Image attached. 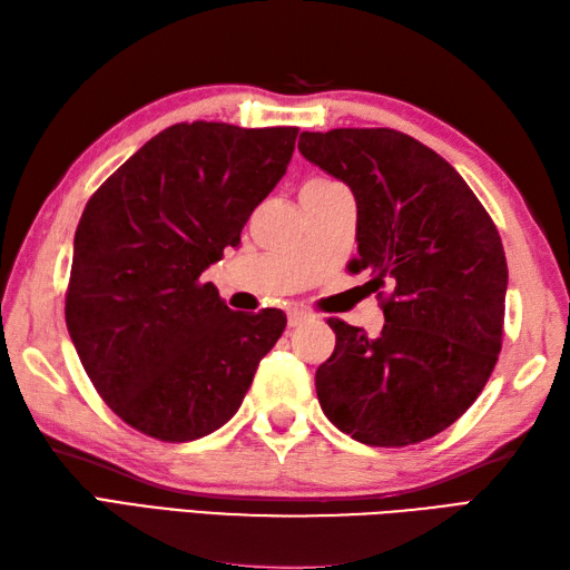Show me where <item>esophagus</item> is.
Listing matches in <instances>:
<instances>
[{"label":"esophagus","instance_id":"34e87169","mask_svg":"<svg viewBox=\"0 0 570 570\" xmlns=\"http://www.w3.org/2000/svg\"><path fill=\"white\" fill-rule=\"evenodd\" d=\"M306 321H308V313H303V311H291L288 313V327H298Z\"/></svg>","mask_w":570,"mask_h":570}]
</instances>
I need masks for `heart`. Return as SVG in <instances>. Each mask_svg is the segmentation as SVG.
Returning <instances> with one entry per match:
<instances>
[{"label": "heart", "mask_w": 570, "mask_h": 570, "mask_svg": "<svg viewBox=\"0 0 570 570\" xmlns=\"http://www.w3.org/2000/svg\"><path fill=\"white\" fill-rule=\"evenodd\" d=\"M330 179H323V177H315V179H308L306 184H303V189H306V187H317V184H327Z\"/></svg>", "instance_id": "b5f03b06"}]
</instances>
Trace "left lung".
Segmentation results:
<instances>
[{
    "label": "left lung",
    "mask_w": 570,
    "mask_h": 570,
    "mask_svg": "<svg viewBox=\"0 0 570 570\" xmlns=\"http://www.w3.org/2000/svg\"><path fill=\"white\" fill-rule=\"evenodd\" d=\"M298 150L352 189L360 257L347 269L372 274L386 317L376 337L327 317L337 342L315 372L317 401L362 444L425 442L466 413L498 364L500 233L459 171L401 130H303Z\"/></svg>",
    "instance_id": "left-lung-1"
}]
</instances>
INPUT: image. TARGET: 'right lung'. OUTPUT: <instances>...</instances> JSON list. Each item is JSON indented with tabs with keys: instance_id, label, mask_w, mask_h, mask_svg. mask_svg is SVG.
<instances>
[{
	"instance_id": "add662e5",
	"label": "right lung",
	"mask_w": 570,
	"mask_h": 570,
	"mask_svg": "<svg viewBox=\"0 0 570 570\" xmlns=\"http://www.w3.org/2000/svg\"><path fill=\"white\" fill-rule=\"evenodd\" d=\"M296 136V126L175 124L91 194L65 323L89 381L128 428L160 442L223 428L282 337V311H230L202 274L240 245Z\"/></svg>"
}]
</instances>
